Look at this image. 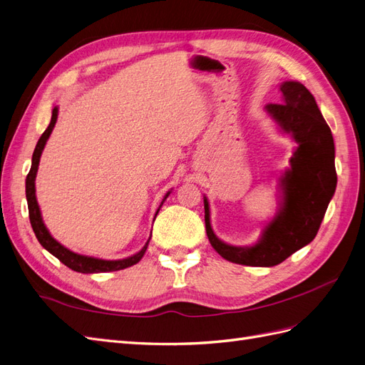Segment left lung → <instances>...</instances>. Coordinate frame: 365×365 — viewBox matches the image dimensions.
Instances as JSON below:
<instances>
[{"mask_svg": "<svg viewBox=\"0 0 365 365\" xmlns=\"http://www.w3.org/2000/svg\"><path fill=\"white\" fill-rule=\"evenodd\" d=\"M282 105L264 106L282 130L298 143L291 168L280 180L283 201L279 213L264 227L252 247L224 244L210 225V208L204 197L205 231L210 244L225 260L247 267H274L311 244L336 189L335 145L330 128L314 96L300 82L280 85Z\"/></svg>", "mask_w": 365, "mask_h": 365, "instance_id": "1", "label": "left lung"}]
</instances>
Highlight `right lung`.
Instances as JSON below:
<instances>
[{
  "label": "right lung",
  "mask_w": 365,
  "mask_h": 365,
  "mask_svg": "<svg viewBox=\"0 0 365 365\" xmlns=\"http://www.w3.org/2000/svg\"><path fill=\"white\" fill-rule=\"evenodd\" d=\"M56 120H58V106L53 108L51 111V121L48 128L46 129V132L41 135L38 145L35 148V152H33V157H31V168L30 172L27 175V180H26V196H27V204H29V217H30V224L33 231H35L36 239L39 240V244L46 248L48 252H51L54 257H58L65 267H68L73 271L77 272H82V274H96V272H111V271H120V269H125L132 267V264H135L141 260V257L145 256V252L148 250L149 245V240L146 242V245L143 247L137 254L126 259H121V260H103V259H96V257H88V256H82V254H77L70 251L68 248H65L63 245H61L59 242L54 239L50 233L47 227L43 225V220L41 216V210L36 201V189H35V178H36V172H38V165H39V160H41V153L46 148V143L51 134V130L56 125ZM170 195V192H168V195L164 196V200ZM163 200V202H164ZM161 202V204H163ZM160 210V208H158ZM158 215V212H157ZM155 215V216H157Z\"/></svg>",
  "instance_id": "right-lung-1"
}]
</instances>
